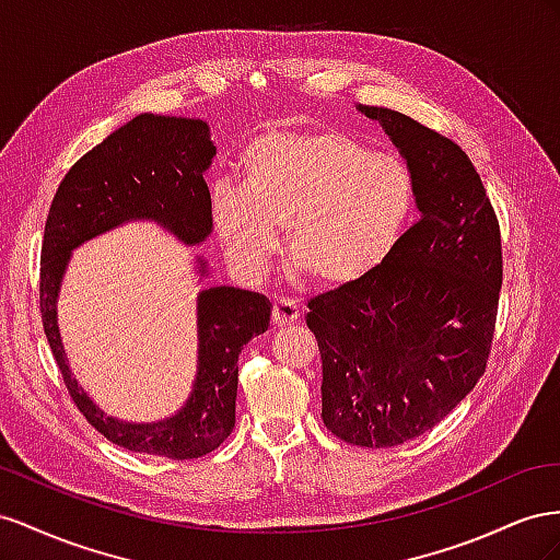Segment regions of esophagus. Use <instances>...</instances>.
Masks as SVG:
<instances>
[{
	"mask_svg": "<svg viewBox=\"0 0 560 560\" xmlns=\"http://www.w3.org/2000/svg\"><path fill=\"white\" fill-rule=\"evenodd\" d=\"M300 318V307L295 305L293 300H275V305H271V322L275 326L283 328V326H291Z\"/></svg>",
	"mask_w": 560,
	"mask_h": 560,
	"instance_id": "esophagus-1",
	"label": "esophagus"
}]
</instances>
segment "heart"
Wrapping results in <instances>:
<instances>
[{
    "label": "heart",
    "instance_id": "obj_1",
    "mask_svg": "<svg viewBox=\"0 0 560 560\" xmlns=\"http://www.w3.org/2000/svg\"><path fill=\"white\" fill-rule=\"evenodd\" d=\"M238 168L242 187L213 189L211 220L246 279L265 275L285 228L302 271L330 289L354 283L389 258L415 206V175L401 156L369 152L332 129L255 136Z\"/></svg>",
    "mask_w": 560,
    "mask_h": 560
}]
</instances>
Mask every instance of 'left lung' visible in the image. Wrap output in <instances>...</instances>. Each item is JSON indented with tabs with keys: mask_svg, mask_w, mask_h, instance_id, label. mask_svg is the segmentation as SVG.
I'll return each instance as SVG.
<instances>
[{
	"mask_svg": "<svg viewBox=\"0 0 560 560\" xmlns=\"http://www.w3.org/2000/svg\"><path fill=\"white\" fill-rule=\"evenodd\" d=\"M415 175L420 220L363 279L307 302L322 351V420L361 448L436 427L486 373L502 289L500 222L455 140L361 105Z\"/></svg>",
	"mask_w": 560,
	"mask_h": 560,
	"instance_id": "left-lung-1",
	"label": "left lung"
}]
</instances>
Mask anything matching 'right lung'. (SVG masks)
Returning a JSON list of instances; mask_svg holds the SVG:
<instances>
[{"mask_svg":"<svg viewBox=\"0 0 560 560\" xmlns=\"http://www.w3.org/2000/svg\"><path fill=\"white\" fill-rule=\"evenodd\" d=\"M215 154L201 119L140 115L66 173L46 215L39 310L46 340L77 410L126 451L168 459L213 453L234 429L238 354L267 330L269 302L250 291L215 285L199 295V373L185 408L154 424L107 418L72 377L56 326V298L70 250L126 220L152 218L187 244L211 234V191L203 171ZM201 275L206 265L201 262Z\"/></svg>","mask_w":560,"mask_h":560,"instance_id":"obj_1","label":"right lung"}]
</instances>
